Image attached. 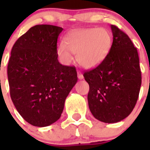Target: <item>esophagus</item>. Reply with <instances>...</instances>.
<instances>
[{"label": "esophagus", "mask_w": 150, "mask_h": 150, "mask_svg": "<svg viewBox=\"0 0 150 150\" xmlns=\"http://www.w3.org/2000/svg\"><path fill=\"white\" fill-rule=\"evenodd\" d=\"M77 76L79 79H83V75L80 71H77Z\"/></svg>", "instance_id": "esophagus-1"}]
</instances>
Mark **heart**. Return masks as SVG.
Segmentation results:
<instances>
[{"instance_id": "1", "label": "heart", "mask_w": 150, "mask_h": 150, "mask_svg": "<svg viewBox=\"0 0 150 150\" xmlns=\"http://www.w3.org/2000/svg\"><path fill=\"white\" fill-rule=\"evenodd\" d=\"M112 45V38L105 28H83L66 36L57 47L60 60L68 64L74 60V53L80 65L86 68L98 66L106 59Z\"/></svg>"}]
</instances>
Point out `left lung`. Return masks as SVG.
<instances>
[{"label":"left lung","instance_id":"1","mask_svg":"<svg viewBox=\"0 0 150 150\" xmlns=\"http://www.w3.org/2000/svg\"><path fill=\"white\" fill-rule=\"evenodd\" d=\"M110 27L113 40L109 53L98 67L83 74L89 85L90 111L105 123L122 121L132 112L141 86L137 48L125 33Z\"/></svg>","mask_w":150,"mask_h":150}]
</instances>
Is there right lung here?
Returning <instances> with one entry per match:
<instances>
[{
    "label": "right lung",
    "instance_id": "1",
    "mask_svg": "<svg viewBox=\"0 0 150 150\" xmlns=\"http://www.w3.org/2000/svg\"><path fill=\"white\" fill-rule=\"evenodd\" d=\"M62 30L38 25L12 48L7 67L10 97L18 113L34 126H48L59 120L66 98L77 82L75 67L58 60L57 40Z\"/></svg>",
    "mask_w": 150,
    "mask_h": 150
}]
</instances>
